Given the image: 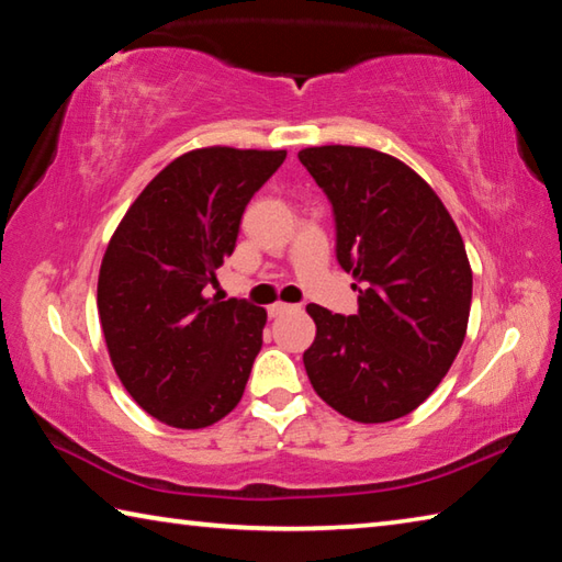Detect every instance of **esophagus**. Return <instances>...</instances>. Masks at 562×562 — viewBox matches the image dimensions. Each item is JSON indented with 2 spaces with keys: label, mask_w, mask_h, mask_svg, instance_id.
<instances>
[{
  "label": "esophagus",
  "mask_w": 562,
  "mask_h": 562,
  "mask_svg": "<svg viewBox=\"0 0 562 562\" xmlns=\"http://www.w3.org/2000/svg\"><path fill=\"white\" fill-rule=\"evenodd\" d=\"M290 310H294V304H288V302H272L270 307H268L270 317H280V315H284V312H290Z\"/></svg>",
  "instance_id": "1"
}]
</instances>
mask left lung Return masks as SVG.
I'll list each match as a JSON object with an SVG mask.
<instances>
[{
    "mask_svg": "<svg viewBox=\"0 0 562 562\" xmlns=\"http://www.w3.org/2000/svg\"><path fill=\"white\" fill-rule=\"evenodd\" d=\"M297 158L331 203L337 262L359 292L349 317L307 304L317 337L304 369L351 422H394L431 396L463 345L473 274L461 233L402 160L357 146Z\"/></svg>",
    "mask_w": 562,
    "mask_h": 562,
    "instance_id": "1",
    "label": "left lung"
}]
</instances>
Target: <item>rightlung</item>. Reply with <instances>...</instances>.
I'll return each instance as SVG.
<instances>
[{
  "label": "right lung",
  "instance_id": "add662e5",
  "mask_svg": "<svg viewBox=\"0 0 562 562\" xmlns=\"http://www.w3.org/2000/svg\"><path fill=\"white\" fill-rule=\"evenodd\" d=\"M288 150L198 148L176 158L123 215L99 272L113 369L144 412L203 429L243 398L268 312L205 297L233 255L250 198Z\"/></svg>",
  "mask_w": 562,
  "mask_h": 562
}]
</instances>
